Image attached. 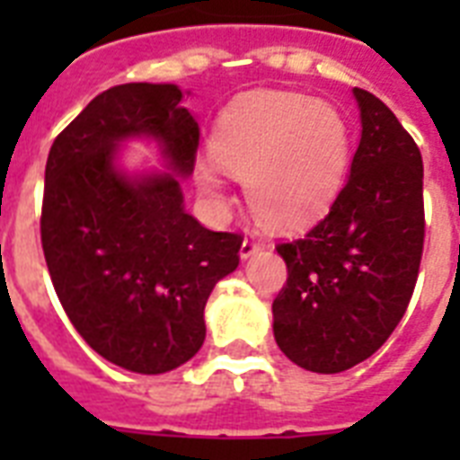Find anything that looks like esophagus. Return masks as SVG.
<instances>
[{
	"instance_id": "1",
	"label": "esophagus",
	"mask_w": 460,
	"mask_h": 460,
	"mask_svg": "<svg viewBox=\"0 0 460 460\" xmlns=\"http://www.w3.org/2000/svg\"><path fill=\"white\" fill-rule=\"evenodd\" d=\"M260 251V241L255 236H245L243 238V243H241V252H238V255H241V260H248V258H252V255H255V252Z\"/></svg>"
}]
</instances>
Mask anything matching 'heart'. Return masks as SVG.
<instances>
[{
    "instance_id": "1",
    "label": "heart",
    "mask_w": 460,
    "mask_h": 460,
    "mask_svg": "<svg viewBox=\"0 0 460 460\" xmlns=\"http://www.w3.org/2000/svg\"><path fill=\"white\" fill-rule=\"evenodd\" d=\"M209 155L243 181L258 219L279 231L320 219L350 164V128L334 104L291 90H255L224 107ZM198 186L217 208L229 205L215 166H198Z\"/></svg>"
}]
</instances>
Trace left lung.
Wrapping results in <instances>:
<instances>
[{"mask_svg": "<svg viewBox=\"0 0 460 460\" xmlns=\"http://www.w3.org/2000/svg\"><path fill=\"white\" fill-rule=\"evenodd\" d=\"M360 143L329 215L277 248L288 279L272 303L274 339L320 375L363 363L389 339L413 296L425 238L422 157L394 111L353 88Z\"/></svg>", "mask_w": 460, "mask_h": 460, "instance_id": "1", "label": "left lung"}]
</instances>
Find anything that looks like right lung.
Masks as SVG:
<instances>
[{"instance_id":"1","label":"right lung","mask_w":460,"mask_h":460,"mask_svg":"<svg viewBox=\"0 0 460 460\" xmlns=\"http://www.w3.org/2000/svg\"><path fill=\"white\" fill-rule=\"evenodd\" d=\"M146 139L162 170H126ZM200 126L173 83H126L97 95L57 136L45 166L42 251L75 332L104 360L162 375L205 341V303L238 267L243 238L186 212Z\"/></svg>"}]
</instances>
